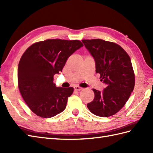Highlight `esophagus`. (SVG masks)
<instances>
[{
	"label": "esophagus",
	"instance_id": "1",
	"mask_svg": "<svg viewBox=\"0 0 153 153\" xmlns=\"http://www.w3.org/2000/svg\"><path fill=\"white\" fill-rule=\"evenodd\" d=\"M74 88L75 90L79 91H81V90H82V87H79V86H75V87H74Z\"/></svg>",
	"mask_w": 153,
	"mask_h": 153
}]
</instances>
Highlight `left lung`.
Segmentation results:
<instances>
[{"mask_svg": "<svg viewBox=\"0 0 153 153\" xmlns=\"http://www.w3.org/2000/svg\"><path fill=\"white\" fill-rule=\"evenodd\" d=\"M82 42L95 59L96 73L106 85L102 92L93 89L95 98L87 104V108L96 116H111L126 105L134 89L135 74L130 57L112 42L99 39Z\"/></svg>", "mask_w": 153, "mask_h": 153, "instance_id": "obj_1", "label": "left lung"}]
</instances>
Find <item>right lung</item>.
<instances>
[{
    "instance_id": "add662e5",
    "label": "right lung",
    "mask_w": 153,
    "mask_h": 153,
    "mask_svg": "<svg viewBox=\"0 0 153 153\" xmlns=\"http://www.w3.org/2000/svg\"><path fill=\"white\" fill-rule=\"evenodd\" d=\"M83 46L79 40L47 39L27 48L18 68L19 92L29 108L42 118H52L66 108L74 88L57 87L54 76L62 71L68 58Z\"/></svg>"
}]
</instances>
